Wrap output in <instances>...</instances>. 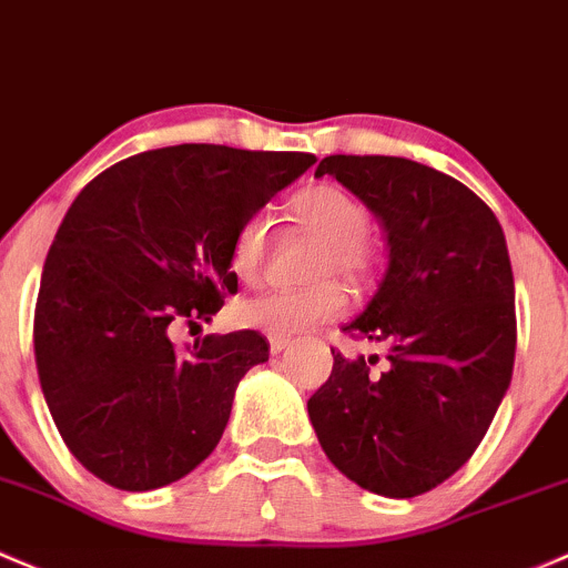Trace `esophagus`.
Segmentation results:
<instances>
[{
  "mask_svg": "<svg viewBox=\"0 0 568 568\" xmlns=\"http://www.w3.org/2000/svg\"><path fill=\"white\" fill-rule=\"evenodd\" d=\"M288 345H291L288 337H268V351H272L274 356L283 354V351L288 348Z\"/></svg>",
  "mask_w": 568,
  "mask_h": 568,
  "instance_id": "34e87169",
  "label": "esophagus"
}]
</instances>
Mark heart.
I'll return each instance as SVG.
<instances>
[{"label":"heart","mask_w":568,"mask_h":568,"mask_svg":"<svg viewBox=\"0 0 568 568\" xmlns=\"http://www.w3.org/2000/svg\"><path fill=\"white\" fill-rule=\"evenodd\" d=\"M294 220L307 234L324 244L313 266V277L339 272L359 280L373 266L364 234L369 229L367 206L337 184H318L304 190L291 204ZM266 217L244 220L231 244V268L242 283H258L266 261ZM345 291L334 280H321L302 291H268L236 304V321L247 329H258L268 337H288L313 329L324 321L337 318L345 310Z\"/></svg>","instance_id":"obj_1"}]
</instances>
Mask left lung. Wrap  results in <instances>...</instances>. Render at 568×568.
<instances>
[{
  "label": "left lung",
  "mask_w": 568,
  "mask_h": 568,
  "mask_svg": "<svg viewBox=\"0 0 568 568\" xmlns=\"http://www.w3.org/2000/svg\"><path fill=\"white\" fill-rule=\"evenodd\" d=\"M329 174L378 217L389 264L351 324L386 343L378 356L334 354L307 399L321 449L339 474L386 498H414L468 463L511 381L515 277L504 229L463 182L384 154H329Z\"/></svg>",
  "instance_id": "obj_1"
}]
</instances>
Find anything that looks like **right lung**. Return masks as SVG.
<instances>
[{
  "mask_svg": "<svg viewBox=\"0 0 568 568\" xmlns=\"http://www.w3.org/2000/svg\"><path fill=\"white\" fill-rule=\"evenodd\" d=\"M313 163L182 143L133 154L81 190L40 277L34 362L53 425L89 474L146 493L212 455L268 343L242 329L179 354L171 326L212 321L236 294V231Z\"/></svg>",
  "mask_w": 568,
  "mask_h": 568,
  "instance_id": "add662e5",
  "label": "right lung"
}]
</instances>
